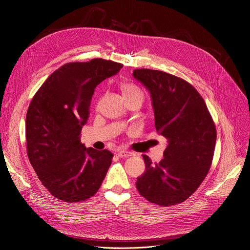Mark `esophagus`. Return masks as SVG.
Segmentation results:
<instances>
[{
    "label": "esophagus",
    "instance_id": "esophagus-1",
    "mask_svg": "<svg viewBox=\"0 0 250 250\" xmlns=\"http://www.w3.org/2000/svg\"><path fill=\"white\" fill-rule=\"evenodd\" d=\"M118 156L120 158H130V157H133L134 156V152L132 151H127V150H125V149H122L118 151Z\"/></svg>",
    "mask_w": 250,
    "mask_h": 250
}]
</instances>
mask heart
Returning <instances> with one entry per match:
<instances>
[{"instance_id": "b5f03b06", "label": "heart", "mask_w": 250, "mask_h": 250, "mask_svg": "<svg viewBox=\"0 0 250 250\" xmlns=\"http://www.w3.org/2000/svg\"><path fill=\"white\" fill-rule=\"evenodd\" d=\"M122 90H123V93H124L125 99L132 98V96L138 95V94L142 95V92H141V90L139 89V88L136 87L133 84H128V83L123 84L122 85Z\"/></svg>"}]
</instances>
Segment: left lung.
Segmentation results:
<instances>
[{
  "label": "left lung",
  "mask_w": 250,
  "mask_h": 250,
  "mask_svg": "<svg viewBox=\"0 0 250 250\" xmlns=\"http://www.w3.org/2000/svg\"><path fill=\"white\" fill-rule=\"evenodd\" d=\"M133 77L150 93L157 132L168 144L159 163L143 155L146 171L137 179L140 194L158 206L186 200L212 164L216 127L201 95L190 83L161 70L135 69Z\"/></svg>",
  "instance_id": "8db88e82"
}]
</instances>
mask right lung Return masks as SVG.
Masks as SVG:
<instances>
[{
    "instance_id": "1",
    "label": "right lung",
    "mask_w": 250,
    "mask_h": 250,
    "mask_svg": "<svg viewBox=\"0 0 250 250\" xmlns=\"http://www.w3.org/2000/svg\"><path fill=\"white\" fill-rule=\"evenodd\" d=\"M123 66L101 58L66 63L32 99L26 116L27 154L38 179L56 198L78 203L100 189L113 154L85 147L80 137L95 87Z\"/></svg>"
}]
</instances>
